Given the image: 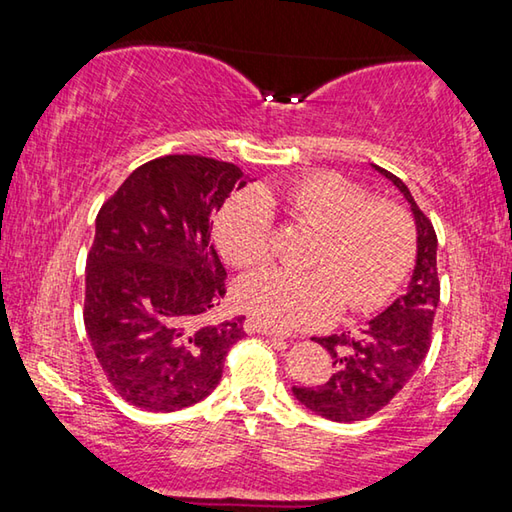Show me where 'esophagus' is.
Returning <instances> with one entry per match:
<instances>
[{
  "mask_svg": "<svg viewBox=\"0 0 512 512\" xmlns=\"http://www.w3.org/2000/svg\"><path fill=\"white\" fill-rule=\"evenodd\" d=\"M244 327H246L248 334H264V336H268V339H289L287 332H280V329L266 325V323H262V320H257V318H248L246 323H244Z\"/></svg>",
  "mask_w": 512,
  "mask_h": 512,
  "instance_id": "esophagus-1",
  "label": "esophagus"
}]
</instances>
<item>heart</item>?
<instances>
[{
  "label": "heart",
  "instance_id": "1",
  "mask_svg": "<svg viewBox=\"0 0 512 512\" xmlns=\"http://www.w3.org/2000/svg\"><path fill=\"white\" fill-rule=\"evenodd\" d=\"M273 205L320 232V241L309 259L316 271L266 268L237 282L239 307L266 325H327L345 302L352 314H363L391 296L409 271L415 248L409 216L393 203L370 201L366 189L339 173H314L232 198L216 219V239L228 262L255 268L273 257Z\"/></svg>",
  "mask_w": 512,
  "mask_h": 512
}]
</instances>
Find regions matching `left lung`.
<instances>
[{
  "label": "left lung",
  "mask_w": 512,
  "mask_h": 512,
  "mask_svg": "<svg viewBox=\"0 0 512 512\" xmlns=\"http://www.w3.org/2000/svg\"><path fill=\"white\" fill-rule=\"evenodd\" d=\"M409 201L418 255L406 291L391 307L357 332L320 336L316 343L332 354V377L320 386H293L309 411L334 422H357L384 409L418 372L431 345V325L440 300L436 230L400 178L372 164Z\"/></svg>",
  "instance_id": "1"
}]
</instances>
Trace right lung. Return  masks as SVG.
<instances>
[{
  "label": "right lung",
  "mask_w": 512,
  "mask_h": 512,
  "mask_svg": "<svg viewBox=\"0 0 512 512\" xmlns=\"http://www.w3.org/2000/svg\"><path fill=\"white\" fill-rule=\"evenodd\" d=\"M244 171L203 155L137 167L101 205L85 268V332L112 388L171 413L201 402L244 336V316L205 323L225 296L212 214Z\"/></svg>",
  "instance_id": "obj_1"
}]
</instances>
